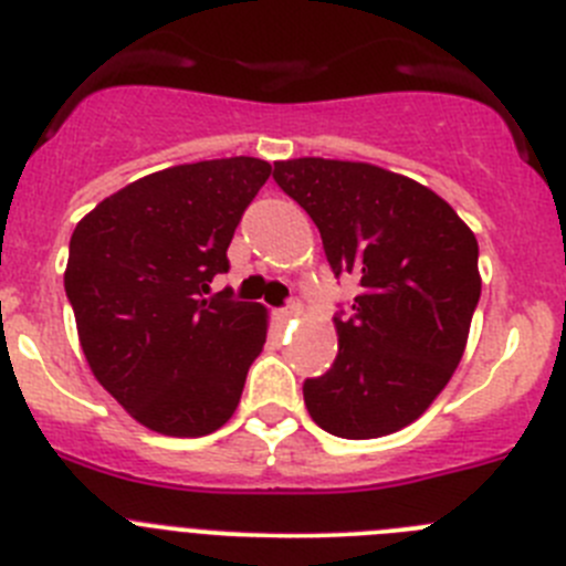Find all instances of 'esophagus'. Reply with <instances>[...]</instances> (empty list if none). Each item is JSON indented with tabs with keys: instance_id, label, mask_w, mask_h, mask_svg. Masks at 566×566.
<instances>
[{
	"instance_id": "obj_1",
	"label": "esophagus",
	"mask_w": 566,
	"mask_h": 566,
	"mask_svg": "<svg viewBox=\"0 0 566 566\" xmlns=\"http://www.w3.org/2000/svg\"><path fill=\"white\" fill-rule=\"evenodd\" d=\"M298 307H301L298 295H290L287 304H284V307H282V318H293V315L298 313Z\"/></svg>"
}]
</instances>
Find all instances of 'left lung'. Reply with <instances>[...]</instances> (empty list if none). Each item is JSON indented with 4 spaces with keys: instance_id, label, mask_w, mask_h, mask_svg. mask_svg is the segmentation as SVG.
Returning <instances> with one entry per match:
<instances>
[{
    "instance_id": "1",
    "label": "left lung",
    "mask_w": 566,
    "mask_h": 566,
    "mask_svg": "<svg viewBox=\"0 0 566 566\" xmlns=\"http://www.w3.org/2000/svg\"><path fill=\"white\" fill-rule=\"evenodd\" d=\"M273 181L318 226L337 279L360 295L337 310V357L304 379V405L337 438L402 430L450 382L480 301L478 240L447 200L360 161L293 158Z\"/></svg>"
}]
</instances>
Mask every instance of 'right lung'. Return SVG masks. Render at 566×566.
Masks as SVG:
<instances>
[{
	"mask_svg": "<svg viewBox=\"0 0 566 566\" xmlns=\"http://www.w3.org/2000/svg\"><path fill=\"white\" fill-rule=\"evenodd\" d=\"M271 176L234 156L153 172L94 206L69 240L63 276L94 377L161 436L220 430L268 335L265 310L211 293L229 242Z\"/></svg>",
	"mask_w": 566,
	"mask_h": 566,
	"instance_id": "obj_1",
	"label": "right lung"
}]
</instances>
